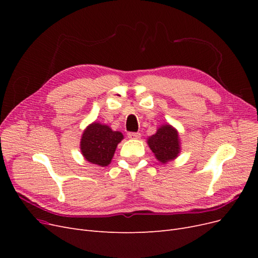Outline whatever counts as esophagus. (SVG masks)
Instances as JSON below:
<instances>
[{
  "mask_svg": "<svg viewBox=\"0 0 258 258\" xmlns=\"http://www.w3.org/2000/svg\"><path fill=\"white\" fill-rule=\"evenodd\" d=\"M128 138H130V139H140V138H141V134H140V132H129Z\"/></svg>",
  "mask_w": 258,
  "mask_h": 258,
  "instance_id": "1",
  "label": "esophagus"
}]
</instances>
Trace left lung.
I'll return each mask as SVG.
<instances>
[{
	"label": "left lung",
	"instance_id": "1",
	"mask_svg": "<svg viewBox=\"0 0 258 258\" xmlns=\"http://www.w3.org/2000/svg\"><path fill=\"white\" fill-rule=\"evenodd\" d=\"M148 146L160 162L166 163L177 157L179 153L178 135L170 124H163L157 132L148 138Z\"/></svg>",
	"mask_w": 258,
	"mask_h": 258
}]
</instances>
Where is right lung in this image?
I'll return each instance as SVG.
<instances>
[{"label":"right lung","instance_id":"obj_1","mask_svg":"<svg viewBox=\"0 0 258 258\" xmlns=\"http://www.w3.org/2000/svg\"><path fill=\"white\" fill-rule=\"evenodd\" d=\"M123 136L119 131H113L106 124L93 122L84 131L81 151L86 160L105 167L111 162L115 150Z\"/></svg>","mask_w":258,"mask_h":258}]
</instances>
